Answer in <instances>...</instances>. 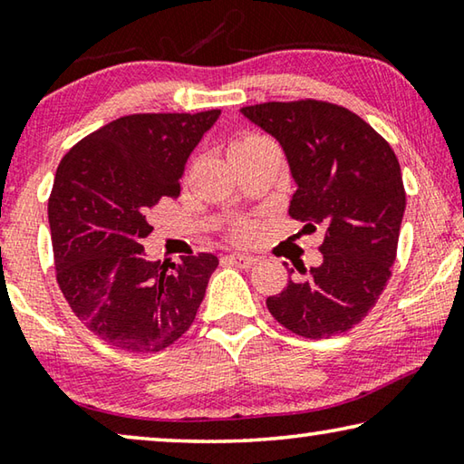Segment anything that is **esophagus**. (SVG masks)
Returning a JSON list of instances; mask_svg holds the SVG:
<instances>
[{"label":"esophagus","mask_w":464,"mask_h":464,"mask_svg":"<svg viewBox=\"0 0 464 464\" xmlns=\"http://www.w3.org/2000/svg\"><path fill=\"white\" fill-rule=\"evenodd\" d=\"M227 260L237 266V268H254L257 264V257L247 256V254H229L227 256Z\"/></svg>","instance_id":"obj_1"}]
</instances>
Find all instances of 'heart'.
<instances>
[{"mask_svg":"<svg viewBox=\"0 0 464 464\" xmlns=\"http://www.w3.org/2000/svg\"><path fill=\"white\" fill-rule=\"evenodd\" d=\"M256 140H264V137H256V135H249V137H243V139H239L237 143L235 145H239V143H256Z\"/></svg>","mask_w":464,"mask_h":464,"instance_id":"b5f03b06","label":"heart"}]
</instances>
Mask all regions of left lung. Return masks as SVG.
I'll list each match as a JSON object with an SVG mask.
<instances>
[{"label": "left lung", "instance_id": "8db88e82", "mask_svg": "<svg viewBox=\"0 0 464 464\" xmlns=\"http://www.w3.org/2000/svg\"><path fill=\"white\" fill-rule=\"evenodd\" d=\"M239 112L286 155L296 184L288 215L325 225L324 262L268 296V311L311 340L348 332L379 301L397 256L405 213L397 157L371 124L329 102H266Z\"/></svg>", "mask_w": 464, "mask_h": 464}]
</instances>
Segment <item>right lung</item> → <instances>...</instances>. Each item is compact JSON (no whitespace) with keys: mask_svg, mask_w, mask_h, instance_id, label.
<instances>
[{"mask_svg":"<svg viewBox=\"0 0 464 464\" xmlns=\"http://www.w3.org/2000/svg\"><path fill=\"white\" fill-rule=\"evenodd\" d=\"M221 110L130 114L108 122L63 157L49 198L54 268L63 296L100 340L160 352L188 332L217 256L166 264L140 246L149 213L179 196L186 161Z\"/></svg>","mask_w":464,"mask_h":464,"instance_id":"add662e5","label":"right lung"}]
</instances>
